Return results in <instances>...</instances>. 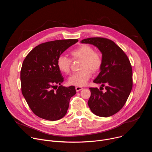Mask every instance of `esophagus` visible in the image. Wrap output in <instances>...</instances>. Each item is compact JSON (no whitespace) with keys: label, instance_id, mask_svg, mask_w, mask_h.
Instances as JSON below:
<instances>
[{"label":"esophagus","instance_id":"34e87169","mask_svg":"<svg viewBox=\"0 0 152 152\" xmlns=\"http://www.w3.org/2000/svg\"><path fill=\"white\" fill-rule=\"evenodd\" d=\"M75 89H76V91L77 92H78V91L82 90L83 89V88L82 87V86H76V87L75 88Z\"/></svg>","mask_w":152,"mask_h":152}]
</instances>
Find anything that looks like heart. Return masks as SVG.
Returning <instances> with one entry per match:
<instances>
[{
	"label": "heart",
	"mask_w": 152,
	"mask_h": 152,
	"mask_svg": "<svg viewBox=\"0 0 152 152\" xmlns=\"http://www.w3.org/2000/svg\"><path fill=\"white\" fill-rule=\"evenodd\" d=\"M70 55L74 59H81L79 69L80 70L74 73L69 78V83L70 85L82 86L88 82L91 76V71H98L102 67L103 59L102 55L94 49L88 45H82L70 52ZM57 66L59 70L67 74L70 71L71 59L68 57L61 55L56 61Z\"/></svg>",
	"instance_id": "b5f03b06"
}]
</instances>
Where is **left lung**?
I'll return each instance as SVG.
<instances>
[{
    "instance_id": "1",
    "label": "left lung",
    "mask_w": 152,
    "mask_h": 152,
    "mask_svg": "<svg viewBox=\"0 0 152 152\" xmlns=\"http://www.w3.org/2000/svg\"><path fill=\"white\" fill-rule=\"evenodd\" d=\"M81 43L92 45L102 54L100 72L93 80L101 83L100 90L90 88L91 96L88 104L95 115L107 117L118 113L126 103L132 88V69L123 50L109 39L94 37L82 39ZM105 86L106 91L101 88Z\"/></svg>"
}]
</instances>
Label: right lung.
Returning a JSON list of instances; mask_svg holds the SVG:
<instances>
[{"mask_svg": "<svg viewBox=\"0 0 152 152\" xmlns=\"http://www.w3.org/2000/svg\"><path fill=\"white\" fill-rule=\"evenodd\" d=\"M76 39L55 40L34 48L24 59L20 72L21 92L32 111L38 117L55 121L67 114L70 98L76 94L74 86L57 84L64 77L57 66V59Z\"/></svg>", "mask_w": 152, "mask_h": 152, "instance_id": "add662e5", "label": "right lung"}]
</instances>
